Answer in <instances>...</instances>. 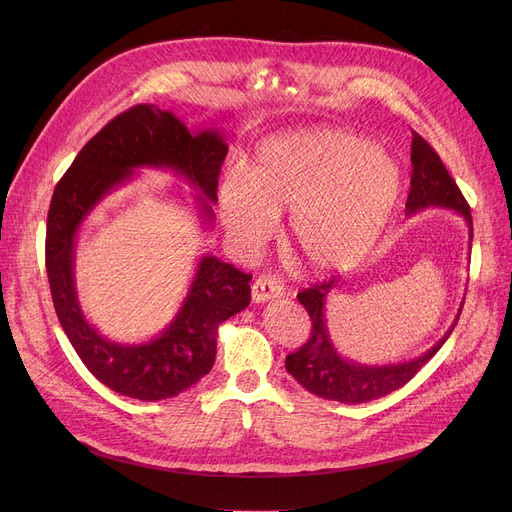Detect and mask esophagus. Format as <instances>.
<instances>
[{
  "mask_svg": "<svg viewBox=\"0 0 512 512\" xmlns=\"http://www.w3.org/2000/svg\"><path fill=\"white\" fill-rule=\"evenodd\" d=\"M282 290H284V288H282L280 280H278L276 276H272V274L259 276V278L253 282V286H251L253 301H255V303H265V301H270V299H276V297H280Z\"/></svg>",
  "mask_w": 512,
  "mask_h": 512,
  "instance_id": "obj_1",
  "label": "esophagus"
}]
</instances>
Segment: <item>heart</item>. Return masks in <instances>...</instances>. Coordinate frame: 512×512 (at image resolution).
I'll return each mask as SVG.
<instances>
[{
	"instance_id": "b5f03b06",
	"label": "heart",
	"mask_w": 512,
	"mask_h": 512,
	"mask_svg": "<svg viewBox=\"0 0 512 512\" xmlns=\"http://www.w3.org/2000/svg\"><path fill=\"white\" fill-rule=\"evenodd\" d=\"M394 161L355 134L332 128L282 132L267 139L245 178L220 184L226 232L242 247L272 234L274 218L290 213L294 255L313 272L357 265L382 236L398 201Z\"/></svg>"
}]
</instances>
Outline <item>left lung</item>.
I'll list each match as a JSON object with an SVG mask.
<instances>
[{
	"label": "left lung",
	"mask_w": 512,
	"mask_h": 512,
	"mask_svg": "<svg viewBox=\"0 0 512 512\" xmlns=\"http://www.w3.org/2000/svg\"><path fill=\"white\" fill-rule=\"evenodd\" d=\"M411 166V191L407 199L409 215L429 205H442L454 209L469 222V238H473L471 207L467 205L461 188L456 186V182L444 168L442 159L434 151V147L417 132H413L411 143ZM336 282V278H330L324 282L311 284V288H305L303 292L297 294V299L311 317V336L299 351H294L286 357V371L311 394L328 400H338L344 402V405H361V402L382 398L405 386L411 378H415V373L432 359L440 351L442 344L448 340L463 309H459V315H456L454 324L450 326L446 336H442V340L429 348L425 355L396 365H361L340 357L328 334L324 307L332 288H336Z\"/></svg>",
	"instance_id": "obj_1"
}]
</instances>
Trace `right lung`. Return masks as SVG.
<instances>
[{"label":"right lung","mask_w":512,"mask_h":512,"mask_svg":"<svg viewBox=\"0 0 512 512\" xmlns=\"http://www.w3.org/2000/svg\"><path fill=\"white\" fill-rule=\"evenodd\" d=\"M226 153L218 130L191 134L172 112L141 103L107 122L53 191L45 234L53 307L80 361L122 396L164 400L195 386L213 367L222 321L249 307L253 276L205 255L172 324L145 344H118L103 338L80 311L74 288L76 232L107 193L132 178L134 168H168L191 180L205 197L199 199L201 215L209 224L213 209L206 201H218Z\"/></svg>","instance_id":"obj_1"}]
</instances>
